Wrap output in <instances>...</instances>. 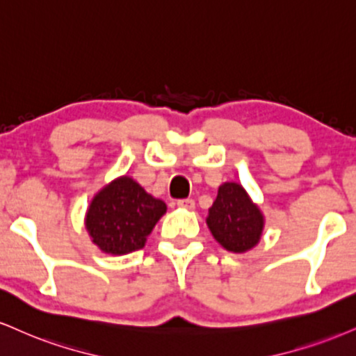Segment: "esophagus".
<instances>
[{"mask_svg":"<svg viewBox=\"0 0 356 356\" xmlns=\"http://www.w3.org/2000/svg\"><path fill=\"white\" fill-rule=\"evenodd\" d=\"M177 207L187 209V211H194L195 202L192 199H182V200H177Z\"/></svg>","mask_w":356,"mask_h":356,"instance_id":"1","label":"esophagus"}]
</instances>
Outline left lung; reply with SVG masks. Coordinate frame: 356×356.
Masks as SVG:
<instances>
[{
    "label": "left lung",
    "instance_id": "1",
    "mask_svg": "<svg viewBox=\"0 0 356 356\" xmlns=\"http://www.w3.org/2000/svg\"><path fill=\"white\" fill-rule=\"evenodd\" d=\"M205 222L213 238L234 254L252 250L265 227L262 211L238 182L222 184Z\"/></svg>",
    "mask_w": 356,
    "mask_h": 356
}]
</instances>
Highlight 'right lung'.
I'll list each match as a JSON object with an SVG mask.
<instances>
[{
	"label": "right lung",
	"mask_w": 356,
	"mask_h": 356,
	"mask_svg": "<svg viewBox=\"0 0 356 356\" xmlns=\"http://www.w3.org/2000/svg\"><path fill=\"white\" fill-rule=\"evenodd\" d=\"M167 212L164 200L147 194L129 175H121L96 192L86 211L91 242L108 255L139 250Z\"/></svg>",
	"instance_id": "obj_1"
}]
</instances>
